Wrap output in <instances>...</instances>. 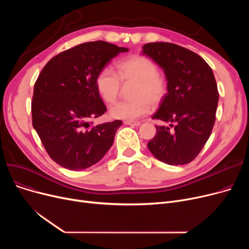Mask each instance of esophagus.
<instances>
[{"mask_svg":"<svg viewBox=\"0 0 249 249\" xmlns=\"http://www.w3.org/2000/svg\"><path fill=\"white\" fill-rule=\"evenodd\" d=\"M124 124L125 125H130V126H138L140 125V122H137V121H124Z\"/></svg>","mask_w":249,"mask_h":249,"instance_id":"esophagus-1","label":"esophagus"}]
</instances>
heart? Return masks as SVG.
Wrapping results in <instances>:
<instances>
[{"label":"heart","mask_w":249,"mask_h":249,"mask_svg":"<svg viewBox=\"0 0 249 249\" xmlns=\"http://www.w3.org/2000/svg\"><path fill=\"white\" fill-rule=\"evenodd\" d=\"M116 73L110 68H104L96 77V88L100 97L107 104H113L120 95L122 84L134 86L129 102L118 103L110 109L115 119L134 121L146 115L152 105L160 104L167 93V82L159 72V68L150 58L132 55L117 63Z\"/></svg>","instance_id":"1"}]
</instances>
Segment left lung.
<instances>
[{"instance_id": "left-lung-1", "label": "left lung", "mask_w": 249, "mask_h": 249, "mask_svg": "<svg viewBox=\"0 0 249 249\" xmlns=\"http://www.w3.org/2000/svg\"><path fill=\"white\" fill-rule=\"evenodd\" d=\"M142 50L167 81L166 96L152 119L168 126H155L148 149L164 163L187 164L197 158L215 123L219 94L213 71L200 55L174 43H147Z\"/></svg>"}]
</instances>
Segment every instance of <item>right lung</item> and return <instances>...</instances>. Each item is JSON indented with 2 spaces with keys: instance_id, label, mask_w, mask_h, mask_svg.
<instances>
[{
  "instance_id": "add662e5",
  "label": "right lung",
  "mask_w": 249,
  "mask_h": 249,
  "mask_svg": "<svg viewBox=\"0 0 249 249\" xmlns=\"http://www.w3.org/2000/svg\"><path fill=\"white\" fill-rule=\"evenodd\" d=\"M128 48L105 41L78 44L51 58L39 74L32 97V124L48 155L71 171L100 161L112 146L121 120L93 126L107 111L96 77Z\"/></svg>"
}]
</instances>
